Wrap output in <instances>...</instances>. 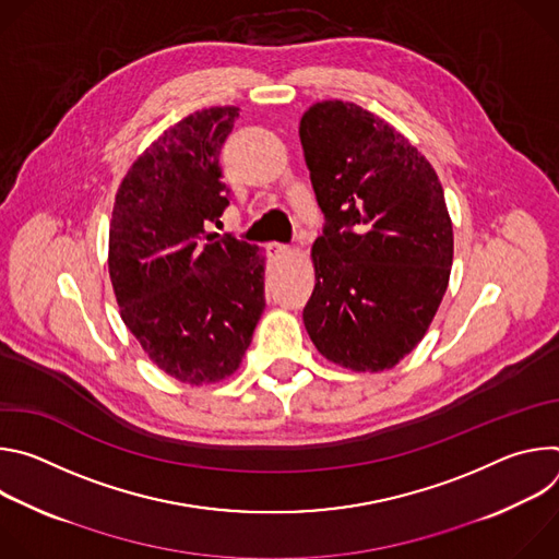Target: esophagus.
Wrapping results in <instances>:
<instances>
[{
	"label": "esophagus",
	"mask_w": 559,
	"mask_h": 559,
	"mask_svg": "<svg viewBox=\"0 0 559 559\" xmlns=\"http://www.w3.org/2000/svg\"><path fill=\"white\" fill-rule=\"evenodd\" d=\"M265 250H267V254H270V257H283V254H287V252H289V248H287V246H283V243H267V246H265Z\"/></svg>",
	"instance_id": "1"
}]
</instances>
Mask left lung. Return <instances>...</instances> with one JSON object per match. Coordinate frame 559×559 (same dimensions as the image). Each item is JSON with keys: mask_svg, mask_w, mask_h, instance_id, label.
<instances>
[{"mask_svg": "<svg viewBox=\"0 0 559 559\" xmlns=\"http://www.w3.org/2000/svg\"><path fill=\"white\" fill-rule=\"evenodd\" d=\"M298 134L325 214L305 330L341 367L391 369L423 341L449 285L440 179L405 134L349 102L313 104Z\"/></svg>", "mask_w": 559, "mask_h": 559, "instance_id": "left-lung-1", "label": "left lung"}]
</instances>
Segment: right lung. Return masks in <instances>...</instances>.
Instances as JSON below:
<instances>
[{"label":"right lung","mask_w":559,"mask_h":559,"mask_svg":"<svg viewBox=\"0 0 559 559\" xmlns=\"http://www.w3.org/2000/svg\"><path fill=\"white\" fill-rule=\"evenodd\" d=\"M236 106L199 110L150 143L123 177L108 270L126 328L150 360L188 384L231 376L265 309V257L210 234L229 205L218 154Z\"/></svg>","instance_id":"add662e5"}]
</instances>
